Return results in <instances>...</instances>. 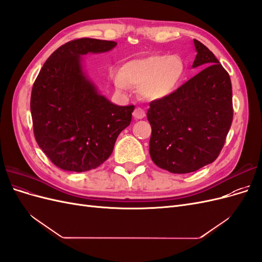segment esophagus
<instances>
[{"label":"esophagus","instance_id":"esophagus-1","mask_svg":"<svg viewBox=\"0 0 262 262\" xmlns=\"http://www.w3.org/2000/svg\"><path fill=\"white\" fill-rule=\"evenodd\" d=\"M133 117L136 119H142L145 117V112L141 107H137L133 110Z\"/></svg>","mask_w":262,"mask_h":262}]
</instances>
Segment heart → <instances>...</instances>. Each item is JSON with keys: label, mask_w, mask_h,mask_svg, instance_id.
Masks as SVG:
<instances>
[{"label": "heart", "mask_w": 262, "mask_h": 262, "mask_svg": "<svg viewBox=\"0 0 262 262\" xmlns=\"http://www.w3.org/2000/svg\"><path fill=\"white\" fill-rule=\"evenodd\" d=\"M185 70V62L178 55L153 54L126 62L114 74V83L119 90L132 86L145 99L160 100L178 89Z\"/></svg>", "instance_id": "b5f03b06"}]
</instances>
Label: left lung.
<instances>
[{
    "label": "left lung",
    "mask_w": 262,
    "mask_h": 262,
    "mask_svg": "<svg viewBox=\"0 0 262 262\" xmlns=\"http://www.w3.org/2000/svg\"><path fill=\"white\" fill-rule=\"evenodd\" d=\"M193 68L207 67L169 96L149 102V155L158 167L187 173L213 163L233 121L232 83L207 47L194 39Z\"/></svg>",
    "instance_id": "8db88e82"
}]
</instances>
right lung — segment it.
<instances>
[{
  "mask_svg": "<svg viewBox=\"0 0 262 262\" xmlns=\"http://www.w3.org/2000/svg\"><path fill=\"white\" fill-rule=\"evenodd\" d=\"M115 41L78 38L45 62L31 90L34 136L57 167L69 171L97 168L112 155L116 140L131 122L134 106H117L85 77L80 55L105 52Z\"/></svg>",
  "mask_w": 262,
  "mask_h": 262,
  "instance_id": "1",
  "label": "right lung"
}]
</instances>
